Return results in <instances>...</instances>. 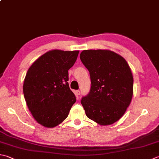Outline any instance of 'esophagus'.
Wrapping results in <instances>:
<instances>
[{
    "label": "esophagus",
    "mask_w": 159,
    "mask_h": 159,
    "mask_svg": "<svg viewBox=\"0 0 159 159\" xmlns=\"http://www.w3.org/2000/svg\"><path fill=\"white\" fill-rule=\"evenodd\" d=\"M76 94L78 96H79V95L80 94V92L79 91V90H76Z\"/></svg>",
    "instance_id": "obj_1"
}]
</instances>
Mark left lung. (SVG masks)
Returning <instances> with one entry per match:
<instances>
[{"instance_id":"1","label":"left lung","mask_w":159,"mask_h":159,"mask_svg":"<svg viewBox=\"0 0 159 159\" xmlns=\"http://www.w3.org/2000/svg\"><path fill=\"white\" fill-rule=\"evenodd\" d=\"M80 61L88 70L91 88L81 104L86 116L101 125L113 124L125 114L133 95V76L127 61L110 50H83Z\"/></svg>"}]
</instances>
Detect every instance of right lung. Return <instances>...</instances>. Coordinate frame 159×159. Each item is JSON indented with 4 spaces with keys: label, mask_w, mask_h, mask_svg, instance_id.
<instances>
[{
    "label": "right lung",
    "mask_w": 159,
    "mask_h": 159,
    "mask_svg": "<svg viewBox=\"0 0 159 159\" xmlns=\"http://www.w3.org/2000/svg\"><path fill=\"white\" fill-rule=\"evenodd\" d=\"M79 51L54 49L39 57L25 78L23 94L33 117L40 125L54 127L66 119L76 96L69 87L68 70Z\"/></svg>",
    "instance_id": "right-lung-1"
}]
</instances>
